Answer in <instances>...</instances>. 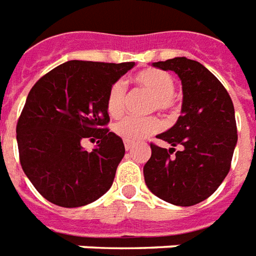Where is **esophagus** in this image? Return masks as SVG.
<instances>
[{
	"instance_id": "34e87169",
	"label": "esophagus",
	"mask_w": 256,
	"mask_h": 256,
	"mask_svg": "<svg viewBox=\"0 0 256 256\" xmlns=\"http://www.w3.org/2000/svg\"><path fill=\"white\" fill-rule=\"evenodd\" d=\"M124 146H125V150H131V148H134V143L125 142V143H124Z\"/></svg>"
}]
</instances>
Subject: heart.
Wrapping results in <instances>:
<instances>
[{
    "label": "heart",
    "mask_w": 256,
    "mask_h": 256,
    "mask_svg": "<svg viewBox=\"0 0 256 256\" xmlns=\"http://www.w3.org/2000/svg\"><path fill=\"white\" fill-rule=\"evenodd\" d=\"M138 86L148 90L154 98L153 108L166 112L172 106V96L175 94V81L162 70H143L134 77ZM125 88L122 82H114L108 92L106 108L110 117H120L124 112ZM161 124L157 118H124L114 125V132L125 142L136 143L160 131Z\"/></svg>",
    "instance_id": "b5f03b06"
}]
</instances>
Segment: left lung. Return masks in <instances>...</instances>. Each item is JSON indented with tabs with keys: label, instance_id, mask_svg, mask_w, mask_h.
Returning a JSON list of instances; mask_svg holds the SVG:
<instances>
[{
	"label": "left lung",
	"instance_id": "left-lung-1",
	"mask_svg": "<svg viewBox=\"0 0 256 256\" xmlns=\"http://www.w3.org/2000/svg\"><path fill=\"white\" fill-rule=\"evenodd\" d=\"M152 66L178 74L183 100L176 124L157 135L171 148L150 144L144 182L153 194L170 204L194 206L218 189L230 170L237 144L233 102L220 81L198 62L182 56ZM175 146L181 150L176 152ZM174 151L176 156H171Z\"/></svg>",
	"mask_w": 256,
	"mask_h": 256
}]
</instances>
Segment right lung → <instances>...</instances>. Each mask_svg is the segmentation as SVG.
Wrapping results in <instances>:
<instances>
[{"label": "right lung", "instance_id": "1", "mask_svg": "<svg viewBox=\"0 0 256 256\" xmlns=\"http://www.w3.org/2000/svg\"><path fill=\"white\" fill-rule=\"evenodd\" d=\"M135 66L68 60L38 80L16 125L20 164L44 198L64 208L82 206L113 184L125 154L122 139L104 125L110 86ZM98 140L92 152L80 143Z\"/></svg>", "mask_w": 256, "mask_h": 256}]
</instances>
